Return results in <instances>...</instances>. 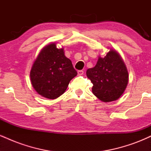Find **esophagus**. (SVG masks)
<instances>
[{
    "label": "esophagus",
    "mask_w": 151,
    "mask_h": 151,
    "mask_svg": "<svg viewBox=\"0 0 151 151\" xmlns=\"http://www.w3.org/2000/svg\"><path fill=\"white\" fill-rule=\"evenodd\" d=\"M77 74L79 76H81V75H83V74H84V71L83 70H79L77 72Z\"/></svg>",
    "instance_id": "esophagus-1"
}]
</instances>
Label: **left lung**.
<instances>
[{"mask_svg": "<svg viewBox=\"0 0 151 151\" xmlns=\"http://www.w3.org/2000/svg\"><path fill=\"white\" fill-rule=\"evenodd\" d=\"M86 76L93 84V93L103 102L120 98L129 83L127 67L120 54L112 48L104 58L99 57L95 67L86 70Z\"/></svg>", "mask_w": 151, "mask_h": 151, "instance_id": "8db88e82", "label": "left lung"}]
</instances>
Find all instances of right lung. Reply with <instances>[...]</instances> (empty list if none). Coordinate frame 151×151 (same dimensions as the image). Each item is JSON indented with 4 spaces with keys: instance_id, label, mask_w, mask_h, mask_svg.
<instances>
[{
    "instance_id": "1",
    "label": "right lung",
    "mask_w": 151,
    "mask_h": 151,
    "mask_svg": "<svg viewBox=\"0 0 151 151\" xmlns=\"http://www.w3.org/2000/svg\"><path fill=\"white\" fill-rule=\"evenodd\" d=\"M77 74L72 61L65 55L64 48L55 42L40 51L30 70L31 84L38 94L55 99L63 94L69 83Z\"/></svg>"
}]
</instances>
